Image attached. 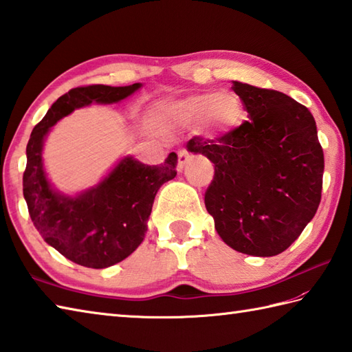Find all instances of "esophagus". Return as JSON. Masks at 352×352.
I'll return each mask as SVG.
<instances>
[{"instance_id":"esophagus-1","label":"esophagus","mask_w":352,"mask_h":352,"mask_svg":"<svg viewBox=\"0 0 352 352\" xmlns=\"http://www.w3.org/2000/svg\"><path fill=\"white\" fill-rule=\"evenodd\" d=\"M189 160V153L186 151V149H182V151H178V163H177V170L182 172L186 166V163Z\"/></svg>"}]
</instances>
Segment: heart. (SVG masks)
Masks as SVG:
<instances>
[{"label":"heart","mask_w":352,"mask_h":352,"mask_svg":"<svg viewBox=\"0 0 352 352\" xmlns=\"http://www.w3.org/2000/svg\"><path fill=\"white\" fill-rule=\"evenodd\" d=\"M241 104L234 95L204 92L174 101L163 109V115L177 124H195L208 119L219 130L234 126L241 118Z\"/></svg>","instance_id":"1"}]
</instances>
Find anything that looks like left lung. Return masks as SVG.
I'll list each match as a JSON object with an SVG mask.
<instances>
[{"instance_id": "obj_1", "label": "left lung", "mask_w": 352, "mask_h": 352, "mask_svg": "<svg viewBox=\"0 0 352 352\" xmlns=\"http://www.w3.org/2000/svg\"><path fill=\"white\" fill-rule=\"evenodd\" d=\"M250 121L221 138H193L188 151L214 164L207 212L231 248L257 257L286 251L313 219L324 151L315 118L290 96L233 81Z\"/></svg>"}]
</instances>
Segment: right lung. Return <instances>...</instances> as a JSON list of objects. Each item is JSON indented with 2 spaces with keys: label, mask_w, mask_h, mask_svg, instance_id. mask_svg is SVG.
Returning a JSON list of instances; mask_svg holds the SVG:
<instances>
[{
  "label": "right lung",
  "mask_w": 352,
  "mask_h": 352,
  "mask_svg": "<svg viewBox=\"0 0 352 352\" xmlns=\"http://www.w3.org/2000/svg\"><path fill=\"white\" fill-rule=\"evenodd\" d=\"M140 87V83H134L71 89L52 104L27 144L22 186L30 218L45 242L77 265L104 269L136 251L148 230L157 190L177 175V154L170 153L157 166L126 155L98 184L69 197L52 188L45 174V138L51 126L76 109L92 102H119Z\"/></svg>",
  "instance_id": "obj_1"
}]
</instances>
